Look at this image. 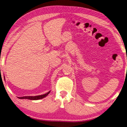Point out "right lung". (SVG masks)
Wrapping results in <instances>:
<instances>
[{
  "label": "right lung",
  "instance_id": "obj_1",
  "mask_svg": "<svg viewBox=\"0 0 127 127\" xmlns=\"http://www.w3.org/2000/svg\"><path fill=\"white\" fill-rule=\"evenodd\" d=\"M51 91L47 93L44 94V95H37V96H22V97H18L19 99H29V100H39L41 99L42 98H43L45 96H46L50 94Z\"/></svg>",
  "mask_w": 127,
  "mask_h": 127
}]
</instances>
